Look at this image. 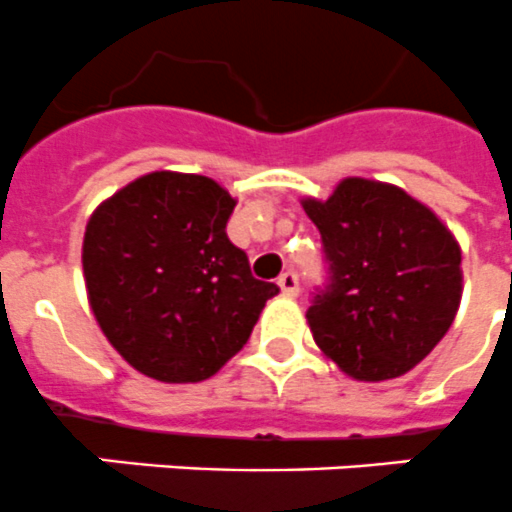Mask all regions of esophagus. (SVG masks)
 Listing matches in <instances>:
<instances>
[{
  "instance_id": "1",
  "label": "esophagus",
  "mask_w": 512,
  "mask_h": 512,
  "mask_svg": "<svg viewBox=\"0 0 512 512\" xmlns=\"http://www.w3.org/2000/svg\"><path fill=\"white\" fill-rule=\"evenodd\" d=\"M278 286H281V292H284L286 297H297V294H299L297 273H292V270L281 273V276H278Z\"/></svg>"
}]
</instances>
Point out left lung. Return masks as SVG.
I'll use <instances>...</instances> for the list:
<instances>
[{
	"instance_id": "8db88e82",
	"label": "left lung",
	"mask_w": 512,
	"mask_h": 512,
	"mask_svg": "<svg viewBox=\"0 0 512 512\" xmlns=\"http://www.w3.org/2000/svg\"><path fill=\"white\" fill-rule=\"evenodd\" d=\"M321 231L331 284L315 294V344L357 381L405 376L447 334L460 297V244L405 189L342 178L328 199H302Z\"/></svg>"
}]
</instances>
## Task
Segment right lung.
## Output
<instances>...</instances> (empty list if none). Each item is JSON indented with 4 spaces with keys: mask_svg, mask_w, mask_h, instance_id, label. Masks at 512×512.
<instances>
[{
    "mask_svg": "<svg viewBox=\"0 0 512 512\" xmlns=\"http://www.w3.org/2000/svg\"><path fill=\"white\" fill-rule=\"evenodd\" d=\"M234 207L213 178L155 170L91 213L81 249L91 313L144 376L165 384L215 376L278 294L228 242Z\"/></svg>",
    "mask_w": 512,
    "mask_h": 512,
    "instance_id": "right-lung-1",
    "label": "right lung"
}]
</instances>
